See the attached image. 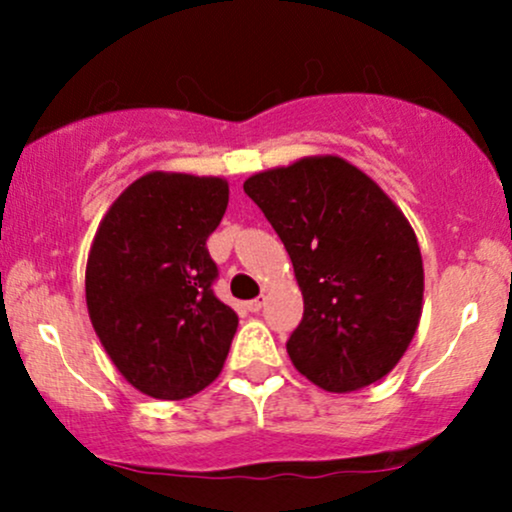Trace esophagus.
<instances>
[{"instance_id": "1", "label": "esophagus", "mask_w": 512, "mask_h": 512, "mask_svg": "<svg viewBox=\"0 0 512 512\" xmlns=\"http://www.w3.org/2000/svg\"><path fill=\"white\" fill-rule=\"evenodd\" d=\"M262 303H264V296H257V298H252V301L245 303V308H248L250 313H260Z\"/></svg>"}]
</instances>
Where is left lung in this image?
<instances>
[{
  "label": "left lung",
  "mask_w": 512,
  "mask_h": 512,
  "mask_svg": "<svg viewBox=\"0 0 512 512\" xmlns=\"http://www.w3.org/2000/svg\"><path fill=\"white\" fill-rule=\"evenodd\" d=\"M293 262L303 320L286 351L327 392L361 390L397 366L419 327L424 262L390 197L339 156L301 158L243 185Z\"/></svg>",
  "instance_id": "left-lung-1"
}]
</instances>
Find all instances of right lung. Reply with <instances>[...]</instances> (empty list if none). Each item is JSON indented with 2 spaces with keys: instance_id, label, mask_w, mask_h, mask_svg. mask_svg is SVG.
I'll use <instances>...</instances> for the list:
<instances>
[{
  "instance_id": "add662e5",
  "label": "right lung",
  "mask_w": 512,
  "mask_h": 512,
  "mask_svg": "<svg viewBox=\"0 0 512 512\" xmlns=\"http://www.w3.org/2000/svg\"><path fill=\"white\" fill-rule=\"evenodd\" d=\"M226 207V180L149 173L98 226L88 315L110 361L144 395L185 399L219 378L238 315L216 298L207 238Z\"/></svg>"
}]
</instances>
